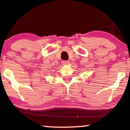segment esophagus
Instances as JSON below:
<instances>
[{
    "label": "esophagus",
    "mask_w": 130,
    "mask_h": 130,
    "mask_svg": "<svg viewBox=\"0 0 130 130\" xmlns=\"http://www.w3.org/2000/svg\"><path fill=\"white\" fill-rule=\"evenodd\" d=\"M62 63H63V65L67 66V65H69V61H62Z\"/></svg>",
    "instance_id": "esophagus-1"
}]
</instances>
